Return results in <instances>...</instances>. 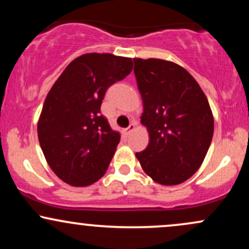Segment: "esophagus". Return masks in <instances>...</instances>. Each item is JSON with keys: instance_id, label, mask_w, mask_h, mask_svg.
<instances>
[{"instance_id": "1", "label": "esophagus", "mask_w": 249, "mask_h": 249, "mask_svg": "<svg viewBox=\"0 0 249 249\" xmlns=\"http://www.w3.org/2000/svg\"><path fill=\"white\" fill-rule=\"evenodd\" d=\"M134 128H136V124H134V123H131V124L128 125V127L125 128L124 132L126 134H130L131 132H132V131H134Z\"/></svg>"}]
</instances>
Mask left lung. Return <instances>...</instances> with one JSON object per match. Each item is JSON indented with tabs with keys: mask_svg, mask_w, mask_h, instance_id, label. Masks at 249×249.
Segmentation results:
<instances>
[{
	"mask_svg": "<svg viewBox=\"0 0 249 249\" xmlns=\"http://www.w3.org/2000/svg\"><path fill=\"white\" fill-rule=\"evenodd\" d=\"M133 61L144 107L141 122L150 136L148 146L136 157L153 181L179 185L199 170L210 148L214 131L210 103L198 82L177 63Z\"/></svg>",
	"mask_w": 249,
	"mask_h": 249,
	"instance_id": "left-lung-1",
	"label": "left lung"
}]
</instances>
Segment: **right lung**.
I'll return each mask as SVG.
<instances>
[{
	"mask_svg": "<svg viewBox=\"0 0 249 249\" xmlns=\"http://www.w3.org/2000/svg\"><path fill=\"white\" fill-rule=\"evenodd\" d=\"M128 57L90 53L73 59L50 89L37 123L45 160L75 187L92 185L107 172L121 133L101 105L107 88L132 71Z\"/></svg>",
	"mask_w": 249,
	"mask_h": 249,
	"instance_id": "right-lung-1",
	"label": "right lung"
}]
</instances>
